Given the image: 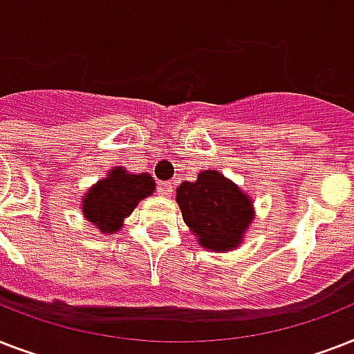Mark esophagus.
<instances>
[{
	"label": "esophagus",
	"instance_id": "obj_1",
	"mask_svg": "<svg viewBox=\"0 0 354 354\" xmlns=\"http://www.w3.org/2000/svg\"><path fill=\"white\" fill-rule=\"evenodd\" d=\"M172 191H174V183L172 182H160L158 183V193L161 196H171Z\"/></svg>",
	"mask_w": 354,
	"mask_h": 354
}]
</instances>
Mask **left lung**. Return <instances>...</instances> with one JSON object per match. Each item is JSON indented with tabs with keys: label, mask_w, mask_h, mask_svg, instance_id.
<instances>
[{
	"label": "left lung",
	"mask_w": 354,
	"mask_h": 354,
	"mask_svg": "<svg viewBox=\"0 0 354 354\" xmlns=\"http://www.w3.org/2000/svg\"><path fill=\"white\" fill-rule=\"evenodd\" d=\"M176 202L200 244L213 252L239 246L253 218L252 200L216 171H202L196 182H183Z\"/></svg>",
	"instance_id": "obj_1"
}]
</instances>
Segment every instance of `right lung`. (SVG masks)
Wrapping results in <instances>:
<instances>
[{"label": "right lung", "mask_w": 354, "mask_h": 354, "mask_svg": "<svg viewBox=\"0 0 354 354\" xmlns=\"http://www.w3.org/2000/svg\"><path fill=\"white\" fill-rule=\"evenodd\" d=\"M156 183L149 174H128L124 169L115 167L110 176L97 182L88 191L82 204V213L102 233L118 232L139 204V200L152 194Z\"/></svg>", "instance_id": "obj_1"}]
</instances>
